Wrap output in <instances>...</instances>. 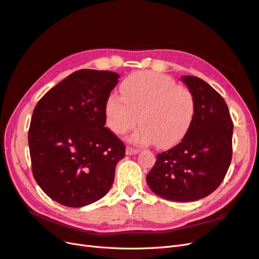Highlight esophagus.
Wrapping results in <instances>:
<instances>
[{
  "label": "esophagus",
  "mask_w": 259,
  "mask_h": 259,
  "mask_svg": "<svg viewBox=\"0 0 259 259\" xmlns=\"http://www.w3.org/2000/svg\"><path fill=\"white\" fill-rule=\"evenodd\" d=\"M140 152V150L135 149V147H131V146H127V149H125V154L127 155H135L138 154Z\"/></svg>",
  "instance_id": "esophagus-1"
}]
</instances>
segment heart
<instances>
[{
	"label": "heart",
	"mask_w": 259,
	"mask_h": 259,
	"mask_svg": "<svg viewBox=\"0 0 259 259\" xmlns=\"http://www.w3.org/2000/svg\"><path fill=\"white\" fill-rule=\"evenodd\" d=\"M121 92L123 97L109 94L105 104L106 121L115 134H124L140 120L141 125L132 136L138 144L155 142L168 147L187 135L195 112L188 88L157 72L138 71L124 79Z\"/></svg>",
	"instance_id": "obj_1"
}]
</instances>
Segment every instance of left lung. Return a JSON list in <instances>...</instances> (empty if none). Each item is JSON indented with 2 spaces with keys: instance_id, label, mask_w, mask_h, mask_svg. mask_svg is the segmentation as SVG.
Here are the masks:
<instances>
[{
  "instance_id": "1",
  "label": "left lung",
  "mask_w": 259,
  "mask_h": 259,
  "mask_svg": "<svg viewBox=\"0 0 259 259\" xmlns=\"http://www.w3.org/2000/svg\"><path fill=\"white\" fill-rule=\"evenodd\" d=\"M181 80L194 97L193 121L179 144L157 154L146 182L162 198L193 202L208 196L225 179L232 159L233 122L215 89L197 77Z\"/></svg>"
}]
</instances>
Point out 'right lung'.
I'll return each instance as SVG.
<instances>
[{
  "instance_id": "add662e5",
  "label": "right lung",
  "mask_w": 259,
  "mask_h": 259,
  "mask_svg": "<svg viewBox=\"0 0 259 259\" xmlns=\"http://www.w3.org/2000/svg\"><path fill=\"white\" fill-rule=\"evenodd\" d=\"M118 78L107 70L75 71L33 110L28 132L32 174L44 193L64 206L92 204L113 186L125 147L105 127V104Z\"/></svg>"
}]
</instances>
